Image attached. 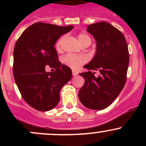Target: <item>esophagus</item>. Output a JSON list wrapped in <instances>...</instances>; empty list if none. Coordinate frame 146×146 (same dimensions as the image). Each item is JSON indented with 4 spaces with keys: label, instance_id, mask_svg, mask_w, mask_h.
Instances as JSON below:
<instances>
[{
    "label": "esophagus",
    "instance_id": "obj_1",
    "mask_svg": "<svg viewBox=\"0 0 146 146\" xmlns=\"http://www.w3.org/2000/svg\"><path fill=\"white\" fill-rule=\"evenodd\" d=\"M72 74H73V76H76V75L78 74V72L76 71V70H73V71H72Z\"/></svg>",
    "mask_w": 146,
    "mask_h": 146
}]
</instances>
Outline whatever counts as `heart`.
I'll return each mask as SVG.
<instances>
[{"mask_svg":"<svg viewBox=\"0 0 146 146\" xmlns=\"http://www.w3.org/2000/svg\"><path fill=\"white\" fill-rule=\"evenodd\" d=\"M79 42L81 45L83 44L87 43V42H90L91 43V39L88 35L84 33H81L78 35V36ZM64 37H61L58 42L56 44V47L57 48H59L60 46H61V42H62ZM86 61V59L84 56H78V55H72V54H68V55L65 56L63 58V62L64 63L66 66L68 67L71 68L73 69H76L79 67V66H82L84 64Z\"/></svg>","mask_w":146,"mask_h":146,"instance_id":"obj_1","label":"heart"}]
</instances>
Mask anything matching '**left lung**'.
<instances>
[{
  "label": "left lung",
  "mask_w": 146,
  "mask_h": 146,
  "mask_svg": "<svg viewBox=\"0 0 146 146\" xmlns=\"http://www.w3.org/2000/svg\"><path fill=\"white\" fill-rule=\"evenodd\" d=\"M96 41V53L84 68L88 72L80 73L85 83L78 92L80 102L90 110L107 108L116 100L126 81L129 56L123 34L106 22L88 25L87 29ZM98 70L101 74L94 76Z\"/></svg>",
  "instance_id": "8db88e82"
}]
</instances>
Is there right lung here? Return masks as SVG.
Masks as SVG:
<instances>
[{"label":"right lung","instance_id":"right-lung-1","mask_svg":"<svg viewBox=\"0 0 146 146\" xmlns=\"http://www.w3.org/2000/svg\"><path fill=\"white\" fill-rule=\"evenodd\" d=\"M73 28L35 23L23 32L15 45V80L24 100L35 110L46 111L54 108L60 100L61 88L71 79V69L58 61L54 45ZM46 65L55 68L54 72H46Z\"/></svg>","mask_w":146,"mask_h":146}]
</instances>
